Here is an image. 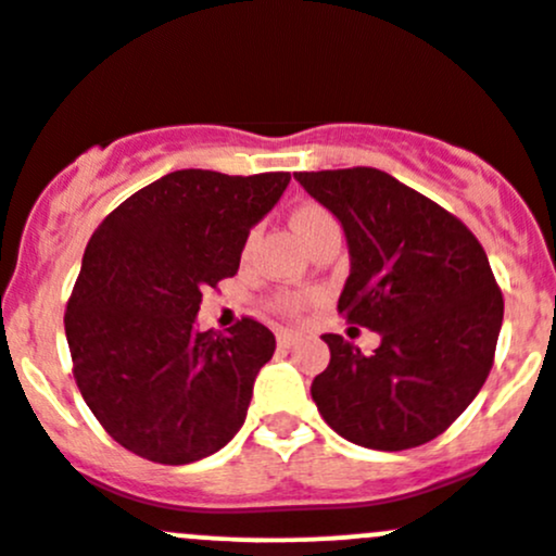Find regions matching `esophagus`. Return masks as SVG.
<instances>
[{
    "label": "esophagus",
    "instance_id": "1",
    "mask_svg": "<svg viewBox=\"0 0 556 556\" xmlns=\"http://www.w3.org/2000/svg\"><path fill=\"white\" fill-rule=\"evenodd\" d=\"M301 341V336H298V332H293V330H279L277 332V343L282 349H290V346H295V343Z\"/></svg>",
    "mask_w": 556,
    "mask_h": 556
}]
</instances>
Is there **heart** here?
<instances>
[{
	"mask_svg": "<svg viewBox=\"0 0 556 556\" xmlns=\"http://www.w3.org/2000/svg\"><path fill=\"white\" fill-rule=\"evenodd\" d=\"M290 224H293L298 237H301L303 242H308V239L323 229V226L336 224V218L327 213L323 204L303 202L293 210V215H290ZM308 301H312V295H306V293H282V295L274 298V306L285 314H298Z\"/></svg>",
	"mask_w": 556,
	"mask_h": 556,
	"instance_id": "heart-1",
	"label": "heart"
}]
</instances>
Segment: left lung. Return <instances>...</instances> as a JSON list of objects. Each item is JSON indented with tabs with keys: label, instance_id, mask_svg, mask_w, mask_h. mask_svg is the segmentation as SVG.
Masks as SVG:
<instances>
[{
	"label": "left lung",
	"instance_id": "1",
	"mask_svg": "<svg viewBox=\"0 0 556 556\" xmlns=\"http://www.w3.org/2000/svg\"><path fill=\"white\" fill-rule=\"evenodd\" d=\"M346 231L352 274L338 314L381 332L362 354L325 332L330 365L312 396L330 429L372 450L426 445L479 394L495 359L504 295L464 220L376 167L295 173Z\"/></svg>",
	"mask_w": 556,
	"mask_h": 556
}]
</instances>
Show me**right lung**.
Listing matches in <instances>:
<instances>
[{
	"label": "right lung",
	"mask_w": 556,
	"mask_h": 556,
	"mask_svg": "<svg viewBox=\"0 0 556 556\" xmlns=\"http://www.w3.org/2000/svg\"><path fill=\"white\" fill-rule=\"evenodd\" d=\"M288 184L290 173L175 170L111 210L87 242L63 317L74 381L130 453L184 466L244 424L274 332L242 317L218 336L194 319Z\"/></svg>",
	"instance_id": "add662e5"
}]
</instances>
